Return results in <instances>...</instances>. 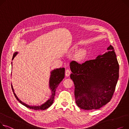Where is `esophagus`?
I'll use <instances>...</instances> for the list:
<instances>
[{
    "instance_id": "esophagus-1",
    "label": "esophagus",
    "mask_w": 129,
    "mask_h": 129,
    "mask_svg": "<svg viewBox=\"0 0 129 129\" xmlns=\"http://www.w3.org/2000/svg\"><path fill=\"white\" fill-rule=\"evenodd\" d=\"M71 74V71L70 70H66L65 71V75L67 77H68Z\"/></svg>"
}]
</instances>
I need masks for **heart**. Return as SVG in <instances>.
Returning <instances> with one entry per match:
<instances>
[{
  "label": "heart",
  "instance_id": "obj_1",
  "mask_svg": "<svg viewBox=\"0 0 129 129\" xmlns=\"http://www.w3.org/2000/svg\"><path fill=\"white\" fill-rule=\"evenodd\" d=\"M77 49V47H75L74 48V50H75ZM87 54V51L84 49H81L79 51H78L77 52L75 55V58L77 61H78L79 62L82 61V60L84 58L85 55H86Z\"/></svg>",
  "mask_w": 129,
  "mask_h": 129
}]
</instances>
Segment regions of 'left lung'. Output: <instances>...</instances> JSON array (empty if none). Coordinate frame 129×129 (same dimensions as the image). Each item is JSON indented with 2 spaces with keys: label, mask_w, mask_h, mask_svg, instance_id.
Instances as JSON below:
<instances>
[{
  "label": "left lung",
  "mask_w": 129,
  "mask_h": 129,
  "mask_svg": "<svg viewBox=\"0 0 129 129\" xmlns=\"http://www.w3.org/2000/svg\"><path fill=\"white\" fill-rule=\"evenodd\" d=\"M95 59L70 63L76 103L81 109H98L110 102L119 78V64L112 46Z\"/></svg>",
  "instance_id": "8db88e82"
}]
</instances>
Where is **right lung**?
<instances>
[{"mask_svg":"<svg viewBox=\"0 0 129 129\" xmlns=\"http://www.w3.org/2000/svg\"><path fill=\"white\" fill-rule=\"evenodd\" d=\"M17 53H18V52H15L14 53L13 55L12 59L16 56ZM64 77H65V68L64 67L57 68V69L54 70L53 71H52L51 72V75H50V81H49V87L51 90V95L50 98L46 103H45L44 104H42L40 106H29L27 104L24 103L23 102L21 101L18 98H17L16 95H15V94L14 92V90L12 88V85H11L12 89L15 98L16 99V100H18L21 104H22L25 107L29 108L31 109H32L34 110H45L47 108H49L51 105L53 104L54 98L55 94L56 89L59 85V83L63 80Z\"/></svg>","mask_w":129,"mask_h":129,"instance_id":"right-lung-1","label":"right lung"}]
</instances>
